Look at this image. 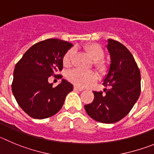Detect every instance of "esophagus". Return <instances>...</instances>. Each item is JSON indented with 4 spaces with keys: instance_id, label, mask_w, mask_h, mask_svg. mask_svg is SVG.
<instances>
[{
    "instance_id": "34e87169",
    "label": "esophagus",
    "mask_w": 154,
    "mask_h": 154,
    "mask_svg": "<svg viewBox=\"0 0 154 154\" xmlns=\"http://www.w3.org/2000/svg\"><path fill=\"white\" fill-rule=\"evenodd\" d=\"M74 90H75V91H83V90H84V89L79 88V87H74Z\"/></svg>"
}]
</instances>
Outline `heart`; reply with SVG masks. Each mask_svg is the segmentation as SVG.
<instances>
[{
  "instance_id": "heart-1",
  "label": "heart",
  "mask_w": 154,
  "mask_h": 154,
  "mask_svg": "<svg viewBox=\"0 0 154 154\" xmlns=\"http://www.w3.org/2000/svg\"><path fill=\"white\" fill-rule=\"evenodd\" d=\"M84 50L93 61L94 67L100 73H104L106 70V64L102 58L104 56V51L100 45L91 43L84 46ZM74 51L73 48L69 49L64 54L63 57V64L64 67L71 65ZM67 78L70 83L79 87H86L91 85L97 80V74L93 71H82L78 69L70 70L67 74Z\"/></svg>"
}]
</instances>
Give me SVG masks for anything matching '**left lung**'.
<instances>
[{
	"mask_svg": "<svg viewBox=\"0 0 154 154\" xmlns=\"http://www.w3.org/2000/svg\"><path fill=\"white\" fill-rule=\"evenodd\" d=\"M107 42L111 63L103 80L104 93L93 91L94 100L84 108L93 119L111 124L125 117L138 100L140 74L133 55L124 45L113 39Z\"/></svg>",
	"mask_w": 154,
	"mask_h": 154,
	"instance_id": "obj_1",
	"label": "left lung"
}]
</instances>
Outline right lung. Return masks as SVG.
I'll return each instance as SVG.
<instances>
[{
    "label": "right lung",
    "instance_id": "obj_1",
    "mask_svg": "<svg viewBox=\"0 0 154 154\" xmlns=\"http://www.w3.org/2000/svg\"><path fill=\"white\" fill-rule=\"evenodd\" d=\"M72 46L68 42L48 38L33 45L16 64L13 94L30 117L43 119L55 115L73 90L72 84L64 79L55 87L48 81L50 76L62 70L64 54Z\"/></svg>",
    "mask_w": 154,
    "mask_h": 154
}]
</instances>
